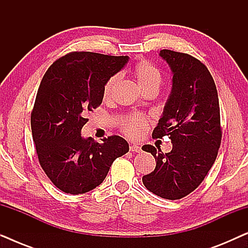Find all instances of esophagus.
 I'll return each mask as SVG.
<instances>
[{
	"label": "esophagus",
	"instance_id": "1",
	"mask_svg": "<svg viewBox=\"0 0 248 248\" xmlns=\"http://www.w3.org/2000/svg\"><path fill=\"white\" fill-rule=\"evenodd\" d=\"M130 151L132 152H141V147L137 144H131L130 145Z\"/></svg>",
	"mask_w": 248,
	"mask_h": 248
}]
</instances>
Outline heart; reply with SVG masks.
<instances>
[{"label": "heart", "instance_id": "obj_1", "mask_svg": "<svg viewBox=\"0 0 248 248\" xmlns=\"http://www.w3.org/2000/svg\"><path fill=\"white\" fill-rule=\"evenodd\" d=\"M132 73L137 79L139 86L142 90H147L149 88L160 87L162 77L160 70L154 63L147 60H141L134 64ZM120 74H113L104 84L103 98L105 100H109L113 97L115 88L120 82ZM148 121L141 114H130L122 121L121 130L126 137L131 139H139L143 137L147 131Z\"/></svg>", "mask_w": 248, "mask_h": 248}]
</instances>
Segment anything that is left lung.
Masks as SVG:
<instances>
[{
  "label": "left lung",
  "mask_w": 248,
  "mask_h": 248,
  "mask_svg": "<svg viewBox=\"0 0 248 248\" xmlns=\"http://www.w3.org/2000/svg\"><path fill=\"white\" fill-rule=\"evenodd\" d=\"M172 71V89L152 137L170 139L168 154L147 144L155 161V170L142 182L154 194L179 200L201 184L215 164L222 138L219 98L208 67L188 54L160 50Z\"/></svg>",
  "instance_id": "obj_1"
}]
</instances>
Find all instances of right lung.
Returning a JSON list of instances; mask_svg holds the SVG:
<instances>
[{
  "instance_id": "1",
  "label": "right lung",
  "mask_w": 248,
  "mask_h": 248,
  "mask_svg": "<svg viewBox=\"0 0 248 248\" xmlns=\"http://www.w3.org/2000/svg\"><path fill=\"white\" fill-rule=\"evenodd\" d=\"M127 56L71 52L44 74L31 110V132L40 167L57 188L83 194L99 186L114 160L128 151L118 135L81 138L87 114L100 106L106 81L123 69Z\"/></svg>"
}]
</instances>
